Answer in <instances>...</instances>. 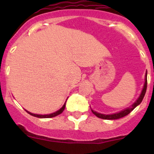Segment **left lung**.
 Segmentation results:
<instances>
[{"instance_id":"1","label":"left lung","mask_w":154,"mask_h":154,"mask_svg":"<svg viewBox=\"0 0 154 154\" xmlns=\"http://www.w3.org/2000/svg\"><path fill=\"white\" fill-rule=\"evenodd\" d=\"M147 73L146 72V74H145V82H144V88H143V89H142V93H141L140 96H139V97L138 98V100H136V101L135 102V103H133V105H132L131 107L126 109L123 110V111H122V112H118V113H116V114H112V115L100 114V113H97V112H96L91 110V112H93V114L95 115V116H97V118H100V119H105V120H115V119H121V118H123V117H125V116H127V115H128L129 113L130 112L133 111V110L134 109L136 108V107L138 105L140 104L141 102H142V100H143V98L144 97V94H145V93H146V90H147Z\"/></svg>"}]
</instances>
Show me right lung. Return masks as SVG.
Instances as JSON below:
<instances>
[{"label": "right lung", "instance_id": "add662e5", "mask_svg": "<svg viewBox=\"0 0 154 154\" xmlns=\"http://www.w3.org/2000/svg\"><path fill=\"white\" fill-rule=\"evenodd\" d=\"M66 103H65V104L63 105V106L62 107L61 109H60V110H58V111H57L56 112H54L52 113V114H49V115H37V114H33V113H31L27 111V113H29V115H31V116H34V117H37V118H41V119H48V118H53V117H55V116H58V115L61 114L62 112H63V110L65 109V107H66Z\"/></svg>", "mask_w": 154, "mask_h": 154}]
</instances>
